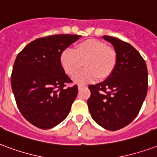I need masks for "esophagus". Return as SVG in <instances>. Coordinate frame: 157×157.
Returning <instances> with one entry per match:
<instances>
[{
  "label": "esophagus",
  "mask_w": 157,
  "mask_h": 157,
  "mask_svg": "<svg viewBox=\"0 0 157 157\" xmlns=\"http://www.w3.org/2000/svg\"><path fill=\"white\" fill-rule=\"evenodd\" d=\"M83 87H84V86H83V85H81V84H78V90H80Z\"/></svg>",
  "instance_id": "1"
}]
</instances>
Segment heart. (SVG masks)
Here are the masks:
<instances>
[{
	"label": "heart",
	"mask_w": 157,
	"mask_h": 157,
	"mask_svg": "<svg viewBox=\"0 0 157 157\" xmlns=\"http://www.w3.org/2000/svg\"><path fill=\"white\" fill-rule=\"evenodd\" d=\"M60 64L65 73L75 76L82 67L84 70L75 78L77 82L85 83L110 77L117 64L114 48L96 39H87L76 44L74 51L65 49L60 56Z\"/></svg>",
	"instance_id": "b5f03b06"
}]
</instances>
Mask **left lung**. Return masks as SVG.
Instances as JSON below:
<instances>
[{
	"label": "left lung",
	"mask_w": 157,
	"mask_h": 157,
	"mask_svg": "<svg viewBox=\"0 0 157 157\" xmlns=\"http://www.w3.org/2000/svg\"><path fill=\"white\" fill-rule=\"evenodd\" d=\"M117 54L115 70L103 82L89 85L87 105L96 123L115 131L129 124L140 111L148 87L147 65L139 52L128 42L102 36Z\"/></svg>",
	"instance_id": "left-lung-1"
}]
</instances>
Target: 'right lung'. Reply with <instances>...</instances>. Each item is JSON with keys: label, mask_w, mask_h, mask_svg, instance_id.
<instances>
[{"label": "right lung", "mask_w": 157, "mask_h": 157, "mask_svg": "<svg viewBox=\"0 0 157 157\" xmlns=\"http://www.w3.org/2000/svg\"><path fill=\"white\" fill-rule=\"evenodd\" d=\"M82 36L52 35L37 38L17 56L11 87L21 115L42 129H49L67 117L78 95L76 84L60 64L61 53Z\"/></svg>", "instance_id": "1"}]
</instances>
